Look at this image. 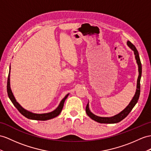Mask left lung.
<instances>
[{
  "label": "left lung",
  "mask_w": 151,
  "mask_h": 151,
  "mask_svg": "<svg viewBox=\"0 0 151 151\" xmlns=\"http://www.w3.org/2000/svg\"><path fill=\"white\" fill-rule=\"evenodd\" d=\"M127 45L132 50L134 51L136 60H137V64L138 65L139 76L137 80V91H136L135 95L134 97L133 98V99H132V101H131L129 104L122 111H121L119 114H118V115L113 116L112 117H101V116L95 115L94 114H93L90 111L89 107H88V103L86 107V114L90 117L91 119L96 121L97 122L103 123V124H115V123H118L120 122L121 120H122L126 118V117L129 115V113L131 110L133 109L134 106H135L136 104H137V102L138 101L139 94H140V79L142 76V64H141L140 59H139V54L137 48H136L133 44L131 42H130L129 41L127 42Z\"/></svg>",
  "instance_id": "obj_1"
}]
</instances>
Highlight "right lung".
I'll return each mask as SVG.
<instances>
[{
    "label": "right lung",
    "mask_w": 151,
    "mask_h": 151,
    "mask_svg": "<svg viewBox=\"0 0 151 151\" xmlns=\"http://www.w3.org/2000/svg\"><path fill=\"white\" fill-rule=\"evenodd\" d=\"M9 73H10V70H9V72L8 74V81H7V92H8V97L10 99L11 101L12 102V103L13 105L15 106V108L18 110L22 115H24V116L26 117V118L29 119H31V120H49L51 119H53L54 117H56L60 115L61 111H62V109L63 108V105H64V102L66 100V99L67 98L68 94H67L66 96L64 97V99L62 100L60 102V105L58 106V107L54 110V111L50 112V113H43V114H36V113H33L31 112H29L27 110H25L24 109L22 106L18 103L17 101L14 99L13 93L12 90H11L10 88V82H9Z\"/></svg>",
    "instance_id": "1"
}]
</instances>
